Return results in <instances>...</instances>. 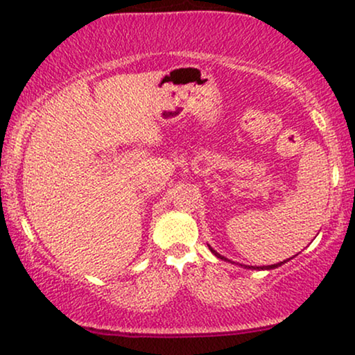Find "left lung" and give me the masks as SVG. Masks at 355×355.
Here are the masks:
<instances>
[{
    "instance_id": "8db88e82",
    "label": "left lung",
    "mask_w": 355,
    "mask_h": 355,
    "mask_svg": "<svg viewBox=\"0 0 355 355\" xmlns=\"http://www.w3.org/2000/svg\"><path fill=\"white\" fill-rule=\"evenodd\" d=\"M210 250L213 252V254H215V255L218 257V259H221V260H225V261H230V260H227V259H225V257H223V255L218 254L216 250H213L211 247H210ZM286 261H288V260H284V261H279V263H275V265H268V266H257V268H255V266H249V268H252V270H259V268H261V270H273V268H278V266H281V265H283V263H286ZM245 268H247V266H245Z\"/></svg>"
}]
</instances>
